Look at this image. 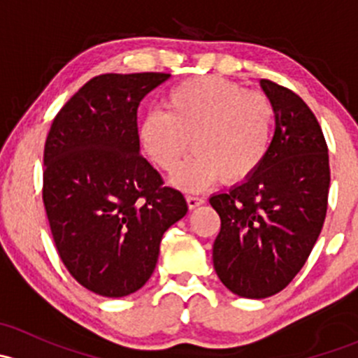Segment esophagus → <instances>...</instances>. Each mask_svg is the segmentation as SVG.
<instances>
[{"label": "esophagus", "instance_id": "1", "mask_svg": "<svg viewBox=\"0 0 358 358\" xmlns=\"http://www.w3.org/2000/svg\"><path fill=\"white\" fill-rule=\"evenodd\" d=\"M204 202V199H201V197H196V196H187V206H189V209H196L199 208V206Z\"/></svg>", "mask_w": 358, "mask_h": 358}]
</instances>
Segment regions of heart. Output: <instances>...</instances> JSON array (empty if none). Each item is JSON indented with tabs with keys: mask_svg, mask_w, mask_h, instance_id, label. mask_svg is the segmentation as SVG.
<instances>
[{
	"mask_svg": "<svg viewBox=\"0 0 358 358\" xmlns=\"http://www.w3.org/2000/svg\"><path fill=\"white\" fill-rule=\"evenodd\" d=\"M275 109L263 93L216 76L187 79L169 90L164 112H150L140 126V142L152 164L175 171L187 149L189 161L173 183L202 190L222 180L239 185L256 175L270 152Z\"/></svg>",
	"mask_w": 358,
	"mask_h": 358,
	"instance_id": "b5f03b06",
	"label": "heart"
}]
</instances>
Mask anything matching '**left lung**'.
<instances>
[{"mask_svg":"<svg viewBox=\"0 0 358 358\" xmlns=\"http://www.w3.org/2000/svg\"><path fill=\"white\" fill-rule=\"evenodd\" d=\"M275 109V133L262 168L209 204L222 220L213 265L234 294H277L308 259L329 196V154L319 121L291 90L259 81Z\"/></svg>","mask_w":358,"mask_h":358,"instance_id":"obj_1","label":"left lung"}]
</instances>
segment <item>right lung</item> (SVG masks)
<instances>
[{"label":"right lung","mask_w":358,"mask_h":358,"mask_svg":"<svg viewBox=\"0 0 358 358\" xmlns=\"http://www.w3.org/2000/svg\"><path fill=\"white\" fill-rule=\"evenodd\" d=\"M164 72L100 74L59 110L45 143L43 202L60 259L95 294L138 291L162 234L183 218L182 192L140 154L136 110Z\"/></svg>","instance_id":"right-lung-1"}]
</instances>
